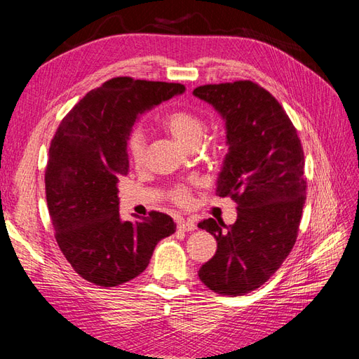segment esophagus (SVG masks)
<instances>
[{"label": "esophagus", "mask_w": 359, "mask_h": 359, "mask_svg": "<svg viewBox=\"0 0 359 359\" xmlns=\"http://www.w3.org/2000/svg\"><path fill=\"white\" fill-rule=\"evenodd\" d=\"M177 228H180V230L184 231H193L196 230V222L194 220H185V219H179L177 220Z\"/></svg>", "instance_id": "obj_1"}]
</instances>
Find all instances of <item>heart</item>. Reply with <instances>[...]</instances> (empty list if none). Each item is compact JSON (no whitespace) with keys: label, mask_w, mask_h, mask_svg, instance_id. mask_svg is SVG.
I'll use <instances>...</instances> for the list:
<instances>
[{"label":"heart","mask_w":359,"mask_h":359,"mask_svg":"<svg viewBox=\"0 0 359 359\" xmlns=\"http://www.w3.org/2000/svg\"><path fill=\"white\" fill-rule=\"evenodd\" d=\"M162 125L170 133L175 140L184 144L187 148H193L199 144L205 134V121L203 118L191 109L187 108H174L163 114ZM126 154L129 162L133 165H142L144 158V149H147V142L142 129L134 128L128 133L126 140ZM193 185L179 184L171 188L170 199L179 205V207H187L191 202Z\"/></svg>","instance_id":"obj_1"}]
</instances>
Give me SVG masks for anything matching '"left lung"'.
I'll return each mask as SVG.
<instances>
[{"instance_id": "left-lung-1", "label": "left lung", "mask_w": 359, "mask_h": 359, "mask_svg": "<svg viewBox=\"0 0 359 359\" xmlns=\"http://www.w3.org/2000/svg\"><path fill=\"white\" fill-rule=\"evenodd\" d=\"M194 95L225 118L228 152L216 194L238 205L226 230L222 220L199 224L217 241L199 278L215 293L242 296L265 284L294 247L307 199L304 149L280 103L255 81L203 85Z\"/></svg>"}]
</instances>
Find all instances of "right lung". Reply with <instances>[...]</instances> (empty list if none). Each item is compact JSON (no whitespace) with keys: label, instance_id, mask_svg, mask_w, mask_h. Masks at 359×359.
I'll use <instances>...</instances> for the list:
<instances>
[{"label":"right lung","instance_id":"obj_1","mask_svg":"<svg viewBox=\"0 0 359 359\" xmlns=\"http://www.w3.org/2000/svg\"><path fill=\"white\" fill-rule=\"evenodd\" d=\"M180 83L116 77L81 98L50 142L44 184L60 250L83 279L116 287L147 269L157 242L175 231L149 211L121 222L117 182L129 172L125 140L140 112L182 94Z\"/></svg>","mask_w":359,"mask_h":359}]
</instances>
